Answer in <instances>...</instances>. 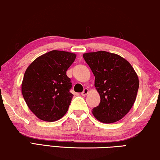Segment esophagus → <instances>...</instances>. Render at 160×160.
<instances>
[{"label":"esophagus","instance_id":"1","mask_svg":"<svg viewBox=\"0 0 160 160\" xmlns=\"http://www.w3.org/2000/svg\"><path fill=\"white\" fill-rule=\"evenodd\" d=\"M88 93V89H87V88H85V89L83 91V92L82 93V96H84L86 95H87Z\"/></svg>","mask_w":160,"mask_h":160}]
</instances>
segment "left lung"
<instances>
[{
  "instance_id": "obj_1",
  "label": "left lung",
  "mask_w": 160,
  "mask_h": 160,
  "mask_svg": "<svg viewBox=\"0 0 160 160\" xmlns=\"http://www.w3.org/2000/svg\"><path fill=\"white\" fill-rule=\"evenodd\" d=\"M95 77L96 89L101 101L92 109L93 116L103 123L122 119L134 104L139 78L132 65L118 54L106 51L83 54Z\"/></svg>"
}]
</instances>
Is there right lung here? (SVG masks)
I'll return each instance as SVG.
<instances>
[{"instance_id": "obj_1", "label": "right lung", "mask_w": 160, "mask_h": 160, "mask_svg": "<svg viewBox=\"0 0 160 160\" xmlns=\"http://www.w3.org/2000/svg\"><path fill=\"white\" fill-rule=\"evenodd\" d=\"M77 54L52 50L42 54L29 65L21 85L28 108L39 119L54 122L64 116L73 98L67 71Z\"/></svg>"}]
</instances>
